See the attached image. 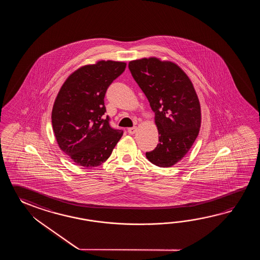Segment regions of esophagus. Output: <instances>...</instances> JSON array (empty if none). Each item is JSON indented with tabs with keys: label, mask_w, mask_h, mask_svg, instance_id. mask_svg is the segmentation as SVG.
Listing matches in <instances>:
<instances>
[{
	"label": "esophagus",
	"mask_w": 260,
	"mask_h": 260,
	"mask_svg": "<svg viewBox=\"0 0 260 260\" xmlns=\"http://www.w3.org/2000/svg\"><path fill=\"white\" fill-rule=\"evenodd\" d=\"M137 129H138V128L136 127V126L128 128V133H129L130 135H133V134H135V133L137 132Z\"/></svg>",
	"instance_id": "obj_1"
}]
</instances>
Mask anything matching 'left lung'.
Segmentation results:
<instances>
[{
  "instance_id": "8db88e82",
  "label": "left lung",
  "mask_w": 260,
  "mask_h": 260,
  "mask_svg": "<svg viewBox=\"0 0 260 260\" xmlns=\"http://www.w3.org/2000/svg\"><path fill=\"white\" fill-rule=\"evenodd\" d=\"M128 68L155 112L159 144L146 152L160 167H171L188 153L201 127V106L188 75L157 57L130 61Z\"/></svg>"
}]
</instances>
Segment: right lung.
I'll return each mask as SVG.
<instances>
[{"label":"right lung","instance_id":"1","mask_svg":"<svg viewBox=\"0 0 260 260\" xmlns=\"http://www.w3.org/2000/svg\"><path fill=\"white\" fill-rule=\"evenodd\" d=\"M126 63L100 60L72 73L56 95L52 125L61 150L78 166L92 168L111 156L122 130L105 118L107 89L124 72Z\"/></svg>","mask_w":260,"mask_h":260}]
</instances>
